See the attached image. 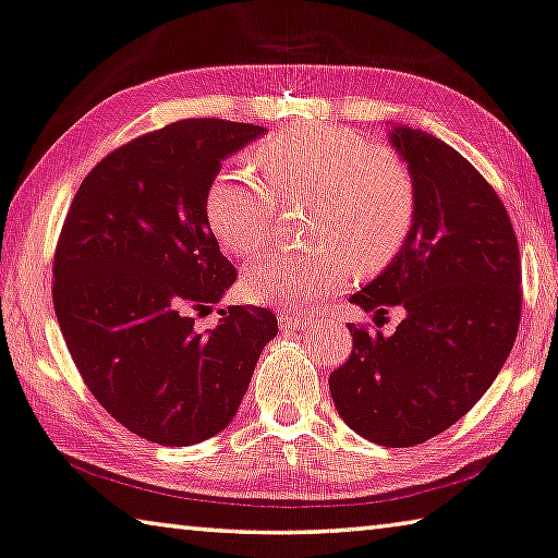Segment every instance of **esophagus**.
Returning a JSON list of instances; mask_svg holds the SVG:
<instances>
[{"label":"esophagus","instance_id":"esophagus-1","mask_svg":"<svg viewBox=\"0 0 558 558\" xmlns=\"http://www.w3.org/2000/svg\"><path fill=\"white\" fill-rule=\"evenodd\" d=\"M277 318H279L281 328H306L308 324H312V318L308 316H299V314H289V312H279Z\"/></svg>","mask_w":558,"mask_h":558}]
</instances>
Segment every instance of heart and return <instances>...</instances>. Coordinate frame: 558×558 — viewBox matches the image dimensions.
Wrapping results in <instances>:
<instances>
[{
    "label": "heart",
    "mask_w": 558,
    "mask_h": 558,
    "mask_svg": "<svg viewBox=\"0 0 558 558\" xmlns=\"http://www.w3.org/2000/svg\"><path fill=\"white\" fill-rule=\"evenodd\" d=\"M264 183L244 168L217 172L205 215L225 250L252 257L271 236L277 197L316 195L306 252H274L244 269L242 291L254 304L312 308L349 284L353 267L373 274L396 257L415 219V185L396 155L333 125H296L254 150ZM272 189L269 191L268 187Z\"/></svg>",
    "instance_id": "b5f03b06"
}]
</instances>
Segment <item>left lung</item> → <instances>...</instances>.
Segmentation results:
<instances>
[{
    "label": "left lung",
    "instance_id": "left-lung-1",
    "mask_svg": "<svg viewBox=\"0 0 558 558\" xmlns=\"http://www.w3.org/2000/svg\"><path fill=\"white\" fill-rule=\"evenodd\" d=\"M413 178L415 219L396 257L351 296L363 312L400 306L396 333L349 326L353 351L331 373L351 430L410 447L458 423L495 383L522 316V267L509 215L470 160L435 135L390 123Z\"/></svg>",
    "mask_w": 558,
    "mask_h": 558
}]
</instances>
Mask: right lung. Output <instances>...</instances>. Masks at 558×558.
Masks as SVG:
<instances>
[{"label": "right lung", "instance_id": "add662e5", "mask_svg": "<svg viewBox=\"0 0 558 558\" xmlns=\"http://www.w3.org/2000/svg\"><path fill=\"white\" fill-rule=\"evenodd\" d=\"M267 128L187 118L106 155L81 182L53 257V312L81 376L128 430L166 447L222 433L277 316L219 308L234 284L205 215L222 162Z\"/></svg>", "mask_w": 558, "mask_h": 558}]
</instances>
